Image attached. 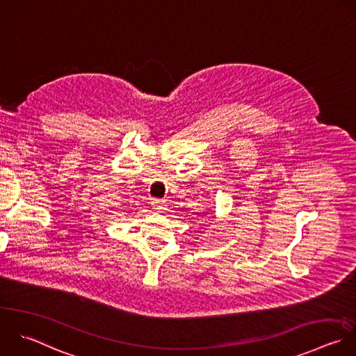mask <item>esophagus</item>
<instances>
[{
  "label": "esophagus",
  "mask_w": 356,
  "mask_h": 356,
  "mask_svg": "<svg viewBox=\"0 0 356 356\" xmlns=\"http://www.w3.org/2000/svg\"><path fill=\"white\" fill-rule=\"evenodd\" d=\"M151 205H152V207H154V209H156V211H163V209H165V207H166L165 201H163V200H159V198H154V200H151Z\"/></svg>",
  "instance_id": "esophagus-1"
}]
</instances>
